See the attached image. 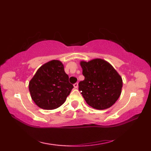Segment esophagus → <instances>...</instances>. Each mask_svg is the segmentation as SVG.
I'll return each instance as SVG.
<instances>
[{"label":"esophagus","instance_id":"1","mask_svg":"<svg viewBox=\"0 0 151 151\" xmlns=\"http://www.w3.org/2000/svg\"><path fill=\"white\" fill-rule=\"evenodd\" d=\"M73 86H74V88H75V89H77L78 88V83H75V84H74Z\"/></svg>","mask_w":151,"mask_h":151}]
</instances>
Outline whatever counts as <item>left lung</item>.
I'll return each instance as SVG.
<instances>
[{
  "mask_svg": "<svg viewBox=\"0 0 151 151\" xmlns=\"http://www.w3.org/2000/svg\"><path fill=\"white\" fill-rule=\"evenodd\" d=\"M84 80L79 82V91L86 103L97 110L113 106L119 98L123 80L111 64L103 59L95 58L80 62Z\"/></svg>",
  "mask_w": 151,
  "mask_h": 151,
  "instance_id": "left-lung-1",
  "label": "left lung"
}]
</instances>
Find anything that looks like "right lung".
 <instances>
[{"label": "right lung", "mask_w": 151, "mask_h": 151, "mask_svg": "<svg viewBox=\"0 0 151 151\" xmlns=\"http://www.w3.org/2000/svg\"><path fill=\"white\" fill-rule=\"evenodd\" d=\"M32 99L38 107L54 110L62 106L73 88L62 62L49 61L41 65L28 84Z\"/></svg>", "instance_id": "1"}]
</instances>
